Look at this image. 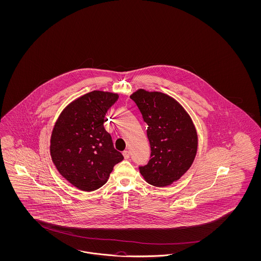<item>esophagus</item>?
<instances>
[{"label": "esophagus", "mask_w": 261, "mask_h": 261, "mask_svg": "<svg viewBox=\"0 0 261 261\" xmlns=\"http://www.w3.org/2000/svg\"><path fill=\"white\" fill-rule=\"evenodd\" d=\"M122 154H123V156H124V158L125 159H128L130 157V152H129V150L123 151Z\"/></svg>", "instance_id": "esophagus-1"}]
</instances>
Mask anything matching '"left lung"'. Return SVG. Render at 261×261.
<instances>
[{"instance_id":"1","label":"left lung","mask_w":261,"mask_h":261,"mask_svg":"<svg viewBox=\"0 0 261 261\" xmlns=\"http://www.w3.org/2000/svg\"><path fill=\"white\" fill-rule=\"evenodd\" d=\"M130 97L148 125L151 159L146 166H140V172L152 186L167 187L178 181L195 159V126L182 105L166 94L139 89Z\"/></svg>"}]
</instances>
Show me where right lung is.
Instances as JSON below:
<instances>
[{"instance_id": "1", "label": "right lung", "mask_w": 261, "mask_h": 261, "mask_svg": "<svg viewBox=\"0 0 261 261\" xmlns=\"http://www.w3.org/2000/svg\"><path fill=\"white\" fill-rule=\"evenodd\" d=\"M118 98L114 93L90 92L66 106L56 120L50 137L51 160L79 190L101 188L115 165L123 160L104 127L105 115Z\"/></svg>"}]
</instances>
